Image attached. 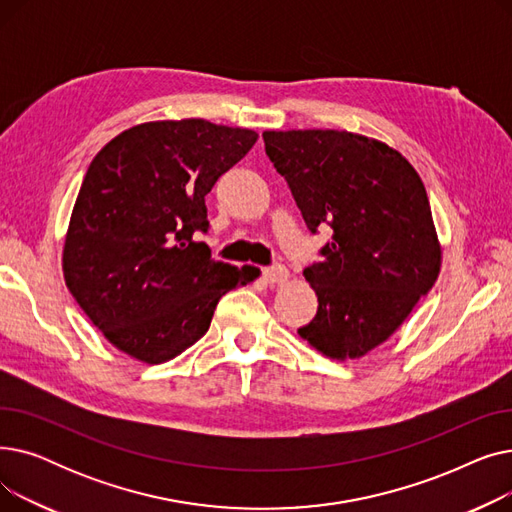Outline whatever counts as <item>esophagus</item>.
Returning <instances> with one entry per match:
<instances>
[{"label":"esophagus","mask_w":512,"mask_h":512,"mask_svg":"<svg viewBox=\"0 0 512 512\" xmlns=\"http://www.w3.org/2000/svg\"><path fill=\"white\" fill-rule=\"evenodd\" d=\"M288 270L284 265H274V267H265L263 270V280L267 282V284H284L286 280H288Z\"/></svg>","instance_id":"1"}]
</instances>
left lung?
<instances>
[{
  "label": "left lung",
  "mask_w": 512,
  "mask_h": 512,
  "mask_svg": "<svg viewBox=\"0 0 512 512\" xmlns=\"http://www.w3.org/2000/svg\"><path fill=\"white\" fill-rule=\"evenodd\" d=\"M263 141L307 228L334 230L324 259L303 272L317 315L299 336L328 359H361L440 276L442 245L425 186L400 151L357 132L265 130Z\"/></svg>",
  "instance_id": "obj_1"
}]
</instances>
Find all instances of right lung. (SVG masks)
Masks as SVG:
<instances>
[{"label":"right lung","mask_w":512,"mask_h":512,"mask_svg":"<svg viewBox=\"0 0 512 512\" xmlns=\"http://www.w3.org/2000/svg\"><path fill=\"white\" fill-rule=\"evenodd\" d=\"M203 118L137 124L107 143L80 186L62 249L72 297L118 351L157 365L193 346L215 305L259 278L211 259L205 195L255 145Z\"/></svg>","instance_id":"add662e5"}]
</instances>
